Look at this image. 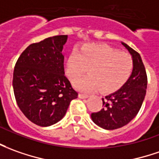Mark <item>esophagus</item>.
Masks as SVG:
<instances>
[{
    "label": "esophagus",
    "instance_id": "1",
    "mask_svg": "<svg viewBox=\"0 0 159 159\" xmlns=\"http://www.w3.org/2000/svg\"><path fill=\"white\" fill-rule=\"evenodd\" d=\"M89 96L86 95V94H83V93H79V98H88Z\"/></svg>",
    "mask_w": 159,
    "mask_h": 159
}]
</instances>
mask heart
<instances>
[{"mask_svg":"<svg viewBox=\"0 0 159 159\" xmlns=\"http://www.w3.org/2000/svg\"><path fill=\"white\" fill-rule=\"evenodd\" d=\"M132 68V60L128 54L107 44L95 43L71 52L65 66L66 74L73 82L89 69L88 76L73 84L77 90L90 93L100 89L105 93L119 90L129 80Z\"/></svg>","mask_w":159,"mask_h":159,"instance_id":"heart-1","label":"heart"}]
</instances>
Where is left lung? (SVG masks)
Instances as JSON below:
<instances>
[{
	"mask_svg": "<svg viewBox=\"0 0 159 159\" xmlns=\"http://www.w3.org/2000/svg\"><path fill=\"white\" fill-rule=\"evenodd\" d=\"M131 54L132 73L127 81L114 93L102 98L103 108L91 114L92 120L106 130H114L127 125L141 108L146 93L147 76L139 52L121 42Z\"/></svg>",
	"mask_w": 159,
	"mask_h": 159,
	"instance_id": "left-lung-1",
	"label": "left lung"
}]
</instances>
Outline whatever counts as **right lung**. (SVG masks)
Listing matches in <instances>:
<instances>
[{"label":"right lung","instance_id":"obj_1","mask_svg":"<svg viewBox=\"0 0 159 159\" xmlns=\"http://www.w3.org/2000/svg\"><path fill=\"white\" fill-rule=\"evenodd\" d=\"M67 35L49 37L28 46L14 70L15 99L23 114L40 126L63 119L72 99L78 97L65 76L63 46Z\"/></svg>","mask_w":159,"mask_h":159}]
</instances>
